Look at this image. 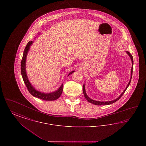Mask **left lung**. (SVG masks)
<instances>
[{"mask_svg":"<svg viewBox=\"0 0 146 146\" xmlns=\"http://www.w3.org/2000/svg\"><path fill=\"white\" fill-rule=\"evenodd\" d=\"M126 52L127 54V55H128L129 56V57H130V58H131V61H132V67H131V78H130V81H129V83L127 84V85L126 88H125V90H124V91L122 92V94H121V95H120V96H119L117 98H116V99H115V100H113V101H106V102L97 101H95V100H92L91 98H90V97H89V96L87 95V94H86V93L85 89V85L84 84L83 87V91L84 95V97H85V98L87 100V101H88V102H89L91 103V104H95V105H98V106H101V105H108V104H113V103L115 102L116 101H118V100H119L120 97H121V96L123 95V94H124L125 91H126V90L127 89V88H128V86H129V85H130V82H131V78H132V76L133 64V57H132V56L131 55V54L129 52H128V51H126Z\"/></svg>","mask_w":146,"mask_h":146,"instance_id":"left-lung-1","label":"left lung"}]
</instances>
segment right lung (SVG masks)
Instances as JSON below:
<instances>
[{
    "instance_id": "right-lung-1",
    "label": "right lung",
    "mask_w": 146,
    "mask_h": 146,
    "mask_svg": "<svg viewBox=\"0 0 146 146\" xmlns=\"http://www.w3.org/2000/svg\"><path fill=\"white\" fill-rule=\"evenodd\" d=\"M33 42H32V41H29L27 43V44L25 49V50H24L23 57H22V61H21V72L23 82L25 84L29 93L31 95H32L33 96L40 98V99L45 100V101H54V100H57L58 98H59L61 96V95L62 94L63 87V84L59 88V89L55 91L50 92V93H44V92H40L39 91L35 90V88L32 86V84L30 83V82L28 80V76L27 75V73H26V57L27 56L28 51L30 49V46L33 44ZM74 72V70H73L71 72H70L68 76H70V74L73 73Z\"/></svg>"
}]
</instances>
